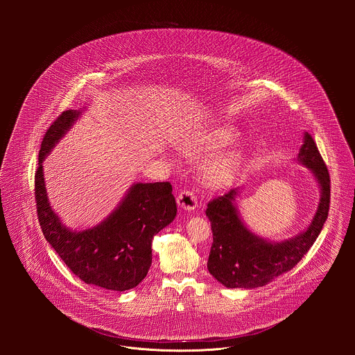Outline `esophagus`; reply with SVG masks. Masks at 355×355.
Wrapping results in <instances>:
<instances>
[{
  "label": "esophagus",
  "instance_id": "34e87169",
  "mask_svg": "<svg viewBox=\"0 0 355 355\" xmlns=\"http://www.w3.org/2000/svg\"><path fill=\"white\" fill-rule=\"evenodd\" d=\"M176 202L184 210H194L197 207V197L191 191L184 190L179 193Z\"/></svg>",
  "mask_w": 355,
  "mask_h": 355
}]
</instances>
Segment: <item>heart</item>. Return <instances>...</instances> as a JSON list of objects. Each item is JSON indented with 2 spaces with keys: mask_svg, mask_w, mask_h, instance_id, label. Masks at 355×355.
<instances>
[{
  "mask_svg": "<svg viewBox=\"0 0 355 355\" xmlns=\"http://www.w3.org/2000/svg\"><path fill=\"white\" fill-rule=\"evenodd\" d=\"M238 139V132L228 125H217L203 130L183 144V152L190 155H203L232 145ZM242 161L238 152H230L205 162L201 168V179L209 187H221L231 182Z\"/></svg>",
  "mask_w": 355,
  "mask_h": 355,
  "instance_id": "b5f03b06",
  "label": "heart"
}]
</instances>
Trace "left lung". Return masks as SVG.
I'll use <instances>...</instances> for the list:
<instances>
[{"instance_id":"left-lung-1","label":"left lung","mask_w":355,"mask_h":355,"mask_svg":"<svg viewBox=\"0 0 355 355\" xmlns=\"http://www.w3.org/2000/svg\"><path fill=\"white\" fill-rule=\"evenodd\" d=\"M297 161L306 166L320 187V201L307 228L293 238L273 242L252 232L241 218L236 198L242 187L231 189L207 203L213 243L207 259L210 275L228 288H257L291 270L318 238L328 217L331 180L313 138L304 132Z\"/></svg>"}]
</instances>
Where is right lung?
Listing matches in <instances>:
<instances>
[{"label": "right lung", "instance_id": "1", "mask_svg": "<svg viewBox=\"0 0 355 355\" xmlns=\"http://www.w3.org/2000/svg\"><path fill=\"white\" fill-rule=\"evenodd\" d=\"M83 112H62L44 137L35 172L38 220L46 241L73 275L103 290L125 291L146 277L153 238L176 217V201L168 182L134 183L100 224L80 231L67 227L49 202L42 164Z\"/></svg>", "mask_w": 355, "mask_h": 355}]
</instances>
